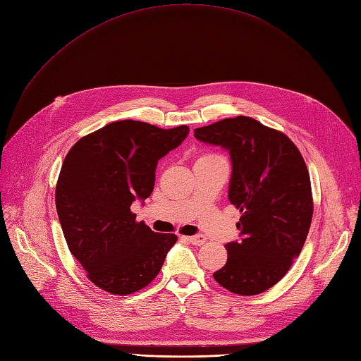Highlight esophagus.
I'll return each mask as SVG.
<instances>
[{
  "instance_id": "1",
  "label": "esophagus",
  "mask_w": 361,
  "mask_h": 361,
  "mask_svg": "<svg viewBox=\"0 0 361 361\" xmlns=\"http://www.w3.org/2000/svg\"><path fill=\"white\" fill-rule=\"evenodd\" d=\"M187 240H189L192 245H196V246H200L207 242V239L202 236V234H196V236H190V238H185Z\"/></svg>"
}]
</instances>
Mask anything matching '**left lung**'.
I'll list each match as a JSON object with an SVG mask.
<instances>
[{
	"label": "left lung",
	"instance_id": "8db88e82",
	"mask_svg": "<svg viewBox=\"0 0 361 361\" xmlns=\"http://www.w3.org/2000/svg\"><path fill=\"white\" fill-rule=\"evenodd\" d=\"M195 137L228 152V200L242 212L240 239L226 245L227 262L214 279L233 293H262L288 273L310 230L312 197L304 158L289 137L249 116L196 128Z\"/></svg>",
	"mask_w": 361,
	"mask_h": 361
}]
</instances>
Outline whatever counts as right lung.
Returning a JSON list of instances; mask_svg holds the SVG:
<instances>
[{"instance_id": "right-lung-1", "label": "right lung", "mask_w": 361, "mask_h": 361, "mask_svg": "<svg viewBox=\"0 0 361 361\" xmlns=\"http://www.w3.org/2000/svg\"><path fill=\"white\" fill-rule=\"evenodd\" d=\"M189 131L125 119L82 137L66 154L56 185L59 221L71 254L103 290L143 289L176 245V234L137 223L131 205L152 195L158 161Z\"/></svg>"}]
</instances>
